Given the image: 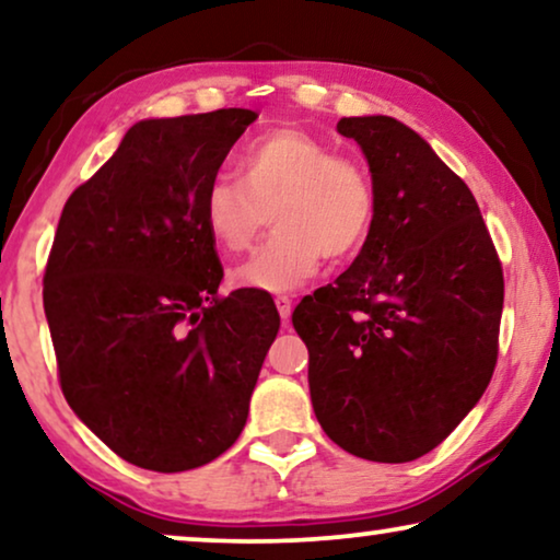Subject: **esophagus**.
Returning <instances> with one entry per match:
<instances>
[{
	"label": "esophagus",
	"mask_w": 560,
	"mask_h": 560,
	"mask_svg": "<svg viewBox=\"0 0 560 560\" xmlns=\"http://www.w3.org/2000/svg\"><path fill=\"white\" fill-rule=\"evenodd\" d=\"M275 305H278V313H280L282 324H288L290 313H293V301H290L288 295H280V298H275Z\"/></svg>",
	"instance_id": "34e87169"
}]
</instances>
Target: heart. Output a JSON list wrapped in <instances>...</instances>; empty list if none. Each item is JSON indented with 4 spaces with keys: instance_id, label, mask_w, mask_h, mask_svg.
I'll list each match as a JSON object with an SVG mask.
<instances>
[{
    "instance_id": "1",
    "label": "heart",
    "mask_w": 560,
    "mask_h": 560,
    "mask_svg": "<svg viewBox=\"0 0 560 560\" xmlns=\"http://www.w3.org/2000/svg\"><path fill=\"white\" fill-rule=\"evenodd\" d=\"M240 180L213 178L203 188L201 219L224 252H244L272 213L275 232L232 272L234 285L293 293L318 270L362 247L377 213L370 173L334 155L320 137L298 127L252 140L236 160Z\"/></svg>"
}]
</instances>
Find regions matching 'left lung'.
I'll return each mask as SVG.
<instances>
[{
	"label": "left lung",
	"instance_id": "8db88e82",
	"mask_svg": "<svg viewBox=\"0 0 560 560\" xmlns=\"http://www.w3.org/2000/svg\"><path fill=\"white\" fill-rule=\"evenodd\" d=\"M377 213L354 262L305 298L311 402L336 446L405 464L433 451L479 402L497 364L502 265L477 198L393 117H343Z\"/></svg>",
	"mask_w": 560,
	"mask_h": 560
}]
</instances>
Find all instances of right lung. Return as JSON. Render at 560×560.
<instances>
[{"label":"right lung","mask_w":560,"mask_h":560,"mask_svg":"<svg viewBox=\"0 0 560 560\" xmlns=\"http://www.w3.org/2000/svg\"><path fill=\"white\" fill-rule=\"evenodd\" d=\"M257 114L142 119L60 213L43 305L60 387L83 425L150 471L224 454L280 328L270 298L234 290L201 219L203 188Z\"/></svg>","instance_id":"right-lung-1"}]
</instances>
